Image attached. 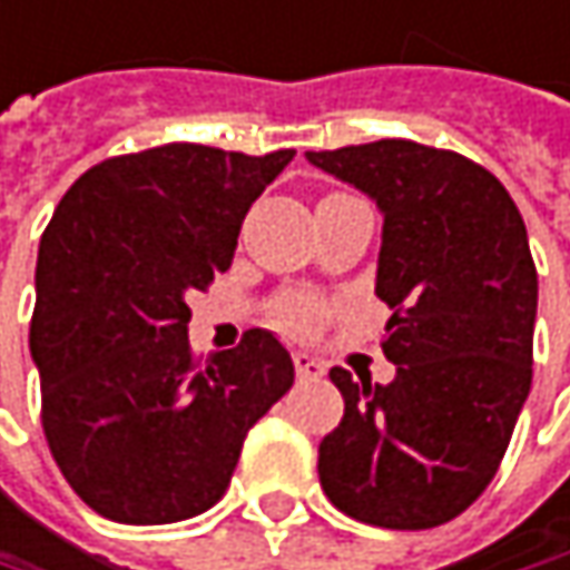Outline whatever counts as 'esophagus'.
<instances>
[{"mask_svg": "<svg viewBox=\"0 0 570 570\" xmlns=\"http://www.w3.org/2000/svg\"><path fill=\"white\" fill-rule=\"evenodd\" d=\"M293 368H296V375L299 379H323L326 375V368H323V362H316L313 355H306V352H293Z\"/></svg>", "mask_w": 570, "mask_h": 570, "instance_id": "1", "label": "esophagus"}]
</instances>
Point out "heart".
I'll use <instances>...</instances> for the list:
<instances>
[{
  "label": "heart",
  "mask_w": 570,
  "mask_h": 570,
  "mask_svg": "<svg viewBox=\"0 0 570 570\" xmlns=\"http://www.w3.org/2000/svg\"><path fill=\"white\" fill-rule=\"evenodd\" d=\"M271 323L286 336H316L336 313V303L309 293V289H284L271 299Z\"/></svg>",
  "instance_id": "1"
}]
</instances>
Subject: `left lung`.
Segmentation results:
<instances>
[{"instance_id": "8db88e82", "label": "left lung", "mask_w": 570, "mask_h": 570, "mask_svg": "<svg viewBox=\"0 0 570 570\" xmlns=\"http://www.w3.org/2000/svg\"><path fill=\"white\" fill-rule=\"evenodd\" d=\"M385 215L379 284L391 385L333 368L345 414L320 443L338 512L434 529L492 483L532 389L539 274L525 222L480 163L414 139L306 153Z\"/></svg>"}]
</instances>
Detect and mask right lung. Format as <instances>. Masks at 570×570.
<instances>
[{
    "label": "right lung",
    "mask_w": 570,
    "mask_h": 570,
    "mask_svg": "<svg viewBox=\"0 0 570 570\" xmlns=\"http://www.w3.org/2000/svg\"><path fill=\"white\" fill-rule=\"evenodd\" d=\"M289 159L166 142L97 163L55 208L28 345L48 450L97 515L166 525L212 509L293 385L267 330L198 358L185 303L232 267L244 215Z\"/></svg>",
    "instance_id": "add662e5"
}]
</instances>
